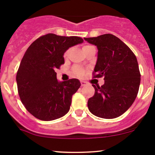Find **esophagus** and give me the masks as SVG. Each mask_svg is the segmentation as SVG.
<instances>
[{"mask_svg":"<svg viewBox=\"0 0 155 155\" xmlns=\"http://www.w3.org/2000/svg\"><path fill=\"white\" fill-rule=\"evenodd\" d=\"M81 85H82V86H85V85H87V82H85V81H81Z\"/></svg>","mask_w":155,"mask_h":155,"instance_id":"esophagus-1","label":"esophagus"}]
</instances>
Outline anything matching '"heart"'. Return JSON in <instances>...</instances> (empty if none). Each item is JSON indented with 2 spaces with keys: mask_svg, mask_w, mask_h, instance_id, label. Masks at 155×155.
<instances>
[{
  "mask_svg": "<svg viewBox=\"0 0 155 155\" xmlns=\"http://www.w3.org/2000/svg\"><path fill=\"white\" fill-rule=\"evenodd\" d=\"M91 46H89V45H85V46H84L83 47H82V49L85 50L86 48L91 47ZM68 51H67L66 52H65V54H64V57H66V56L68 55ZM74 72H75V73L77 75V76H82V75H83V73H84V70H82V68H79V67H75V68H74Z\"/></svg>",
  "mask_w": 155,
  "mask_h": 155,
  "instance_id": "obj_1",
  "label": "heart"
}]
</instances>
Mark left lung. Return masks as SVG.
<instances>
[{
	"mask_svg": "<svg viewBox=\"0 0 155 155\" xmlns=\"http://www.w3.org/2000/svg\"><path fill=\"white\" fill-rule=\"evenodd\" d=\"M98 49L94 77H104L102 86H95V93L87 101L93 115L102 118H115L131 107L140 85L137 57L119 38L110 34L84 38Z\"/></svg>",
	"mask_w": 155,
	"mask_h": 155,
	"instance_id": "left-lung-1",
	"label": "left lung"
}]
</instances>
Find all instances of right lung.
I'll list each match as a JSON object with an SVG mask.
<instances>
[{"label":"right lung","mask_w":155,"mask_h":155,"mask_svg":"<svg viewBox=\"0 0 155 155\" xmlns=\"http://www.w3.org/2000/svg\"><path fill=\"white\" fill-rule=\"evenodd\" d=\"M82 42L79 37L48 34L25 51L16 74L17 87L21 103L35 118L52 121L69 112L72 96L81 83L77 79L58 82L55 70L64 64L65 51Z\"/></svg>","instance_id":"add662e5"}]
</instances>
